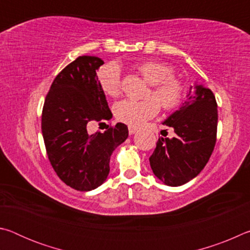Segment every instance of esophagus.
<instances>
[{
  "mask_svg": "<svg viewBox=\"0 0 250 250\" xmlns=\"http://www.w3.org/2000/svg\"><path fill=\"white\" fill-rule=\"evenodd\" d=\"M137 132H138L137 126H132V125L129 126V133L130 134H134V133H137Z\"/></svg>",
  "mask_w": 250,
  "mask_h": 250,
  "instance_id": "obj_1",
  "label": "esophagus"
}]
</instances>
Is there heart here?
I'll return each instance as SVG.
<instances>
[{"label":"heart","mask_w":250,"mask_h":250,"mask_svg":"<svg viewBox=\"0 0 250 250\" xmlns=\"http://www.w3.org/2000/svg\"><path fill=\"white\" fill-rule=\"evenodd\" d=\"M134 68L147 83L151 84L149 97L152 98L142 101L121 100L115 104L113 112L119 121L132 126H139L158 115L160 105L164 110L176 108L183 99L184 89L180 80L173 77L174 70L171 66L154 61H142L138 62ZM97 78L100 89L105 96L111 98L119 96L121 75L119 67L116 64L104 66L99 70Z\"/></svg>","instance_id":"1"}]
</instances>
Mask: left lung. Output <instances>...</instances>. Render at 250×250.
<instances>
[{
	"label": "left lung",
	"instance_id": "1",
	"mask_svg": "<svg viewBox=\"0 0 250 250\" xmlns=\"http://www.w3.org/2000/svg\"><path fill=\"white\" fill-rule=\"evenodd\" d=\"M217 120L213 91L202 84L191 87L185 103L163 122L176 135L156 142L149 159L154 175L166 185L180 186L200 174L216 143Z\"/></svg>",
	"mask_w": 250,
	"mask_h": 250
}]
</instances>
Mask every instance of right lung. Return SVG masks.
<instances>
[{"label": "right lung", "instance_id": "1", "mask_svg": "<svg viewBox=\"0 0 250 250\" xmlns=\"http://www.w3.org/2000/svg\"><path fill=\"white\" fill-rule=\"evenodd\" d=\"M104 61L79 56L67 65L50 86L42 113V133L49 162L59 179L77 191L104 183L110 156L128 138V126L117 124L104 133H90L92 122L112 118L96 70Z\"/></svg>", "mask_w": 250, "mask_h": 250}]
</instances>
